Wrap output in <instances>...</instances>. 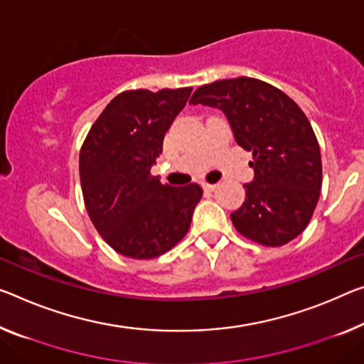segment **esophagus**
I'll return each instance as SVG.
<instances>
[{
  "mask_svg": "<svg viewBox=\"0 0 364 364\" xmlns=\"http://www.w3.org/2000/svg\"><path fill=\"white\" fill-rule=\"evenodd\" d=\"M216 187H218L216 183H203V188L206 190V192H213Z\"/></svg>",
  "mask_w": 364,
  "mask_h": 364,
  "instance_id": "obj_1",
  "label": "esophagus"
}]
</instances>
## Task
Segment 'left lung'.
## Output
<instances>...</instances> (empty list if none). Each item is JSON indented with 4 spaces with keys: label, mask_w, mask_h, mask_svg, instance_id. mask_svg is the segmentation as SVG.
<instances>
[{
    "label": "left lung",
    "mask_w": 364,
    "mask_h": 364,
    "mask_svg": "<svg viewBox=\"0 0 364 364\" xmlns=\"http://www.w3.org/2000/svg\"><path fill=\"white\" fill-rule=\"evenodd\" d=\"M192 105L225 112L240 148L252 151L255 177L245 201L231 213L244 237L279 247L309 225L322 187L316 133L291 97L255 77H232L198 87Z\"/></svg>",
    "instance_id": "8db88e82"
}]
</instances>
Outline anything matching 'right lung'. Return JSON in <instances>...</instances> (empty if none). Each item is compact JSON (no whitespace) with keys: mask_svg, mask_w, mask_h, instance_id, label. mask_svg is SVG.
Masks as SVG:
<instances>
[{"mask_svg":"<svg viewBox=\"0 0 364 364\" xmlns=\"http://www.w3.org/2000/svg\"><path fill=\"white\" fill-rule=\"evenodd\" d=\"M192 87L133 89L97 117L80 151L87 215L115 252L136 260L166 254L186 236L203 195L198 183L163 186L151 166Z\"/></svg>","mask_w":364,"mask_h":364,"instance_id":"obj_1","label":"right lung"}]
</instances>
